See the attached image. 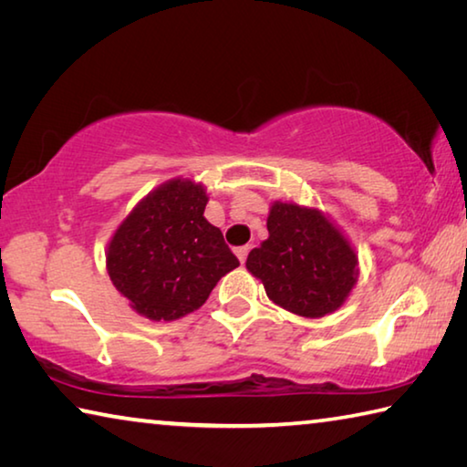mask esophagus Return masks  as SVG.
<instances>
[{
  "label": "esophagus",
  "mask_w": 467,
  "mask_h": 467,
  "mask_svg": "<svg viewBox=\"0 0 467 467\" xmlns=\"http://www.w3.org/2000/svg\"><path fill=\"white\" fill-rule=\"evenodd\" d=\"M234 255L239 257L241 264H244V259H247V255H249V247H247V244H244V247H236V249H234Z\"/></svg>",
  "instance_id": "esophagus-1"
}]
</instances>
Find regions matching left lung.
I'll return each instance as SVG.
<instances>
[{
	"mask_svg": "<svg viewBox=\"0 0 467 467\" xmlns=\"http://www.w3.org/2000/svg\"><path fill=\"white\" fill-rule=\"evenodd\" d=\"M267 233L244 264L264 284L267 298L306 319L337 311L360 274L358 253L342 228L319 208L275 200Z\"/></svg>",
	"mask_w": 467,
	"mask_h": 467,
	"instance_id": "1",
	"label": "left lung"
}]
</instances>
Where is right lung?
I'll list each match as a JSON object with an SVG mask.
<instances>
[{"label":"right lung","instance_id":"right-lung-1","mask_svg":"<svg viewBox=\"0 0 467 467\" xmlns=\"http://www.w3.org/2000/svg\"><path fill=\"white\" fill-rule=\"evenodd\" d=\"M208 200L202 183L175 177L141 197L115 228L105 251L109 278L141 317H185L239 267L220 228L203 216Z\"/></svg>","mask_w":467,"mask_h":467}]
</instances>
